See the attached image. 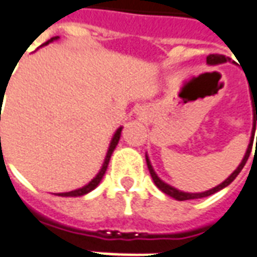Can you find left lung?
I'll return each instance as SVG.
<instances>
[{"mask_svg":"<svg viewBox=\"0 0 257 257\" xmlns=\"http://www.w3.org/2000/svg\"><path fill=\"white\" fill-rule=\"evenodd\" d=\"M228 60V58H226L224 55H209L208 58H206V62L209 64H220V63H224V62H227ZM254 104H253V134H254V128H256V121H257V108H254ZM256 110V114H254V110ZM253 134H252V136H250V142H249V146H248V150H246V153H245V157H243L242 162L238 165V168L234 171V172L228 176V178L223 182L221 184H219V186H216V187H213V189L208 190V191H204V193H184V191H180V190L175 189V187H172V186H169V184H167L165 182H162L161 179L157 176V173L154 172V169H153V167H151L150 164V160H149V157H146V162H147V167H149V171H150V175L151 178H153V180H154V183H156V186L158 187V189L161 190L162 193L168 194L169 197H172V198L178 199V201H186V199H197V198H204V197H208V195H212V194H215L216 191H219V190L224 189V187H227L228 184L231 183L234 179L237 178L238 173L242 171V168L245 167V164H246V161H248L249 158V154H250V150H252V145H253Z\"/></svg>","mask_w":257,"mask_h":257,"instance_id":"obj_1","label":"left lung"}]
</instances>
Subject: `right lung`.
Wrapping results in <instances>:
<instances>
[{
    "mask_svg": "<svg viewBox=\"0 0 257 257\" xmlns=\"http://www.w3.org/2000/svg\"><path fill=\"white\" fill-rule=\"evenodd\" d=\"M58 38L59 37H53V38H51V40H48V41L45 42L44 45H48L49 42L55 41V40H58ZM121 131H122V128H118L117 132H115V134H114V136H112L111 143H110V147H108V151H107L106 160H104V162H103V167H101V169L99 171V173L96 175L95 178L92 179V180H90L89 183L86 184V186L81 187V189L74 190V191H68V193H59V194H56V195H60V197H81V195H85V194H88L89 191H92L93 189H96V187L99 186V183H100V180L103 179V176H104V173H106L107 167H108V162H110V158H111L112 151H114V149H115V146L118 145V140H119V136H121Z\"/></svg>",
    "mask_w": 257,
    "mask_h": 257,
    "instance_id": "right-lung-1",
    "label": "right lung"
}]
</instances>
